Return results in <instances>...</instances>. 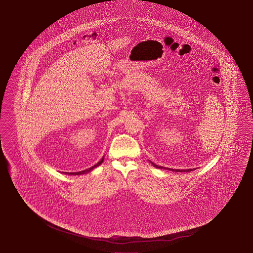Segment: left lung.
Returning a JSON list of instances; mask_svg holds the SVG:
<instances>
[{"label": "left lung", "instance_id": "left-lung-1", "mask_svg": "<svg viewBox=\"0 0 253 253\" xmlns=\"http://www.w3.org/2000/svg\"><path fill=\"white\" fill-rule=\"evenodd\" d=\"M152 163L153 167H155L157 169H162L171 170V171H174V172H191L193 170H195L196 169H169V168H165V167H161V166H158L156 164H154L152 161H150Z\"/></svg>", "mask_w": 253, "mask_h": 253}]
</instances>
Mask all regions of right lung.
Returning <instances> with one entry per match:
<instances>
[{
	"label": "right lung",
	"mask_w": 253,
	"mask_h": 253,
	"mask_svg": "<svg viewBox=\"0 0 253 253\" xmlns=\"http://www.w3.org/2000/svg\"><path fill=\"white\" fill-rule=\"evenodd\" d=\"M103 160H104V156L102 157V159H101V161H99L97 164H95L94 166H92L91 168H89L87 169L83 170V171H79V172H71V173H69V172H65V174H68V175H84V174H87L89 172H91L93 169H95L97 167H99V166L101 165V163L103 162Z\"/></svg>",
	"instance_id": "obj_1"
}]
</instances>
